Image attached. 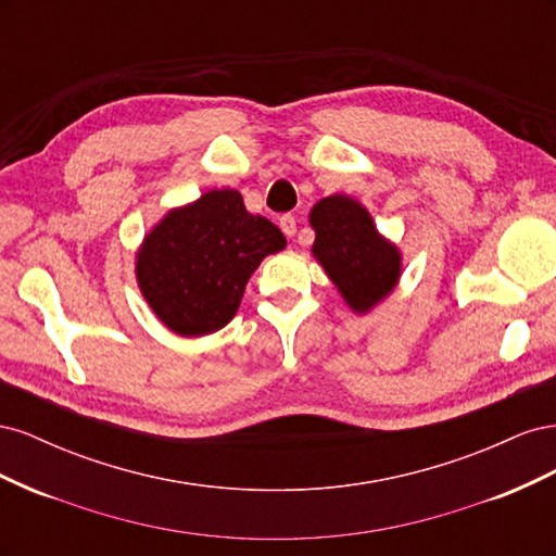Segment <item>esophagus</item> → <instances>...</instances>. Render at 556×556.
Instances as JSON below:
<instances>
[{"instance_id":"obj_1","label":"esophagus","mask_w":556,"mask_h":556,"mask_svg":"<svg viewBox=\"0 0 556 556\" xmlns=\"http://www.w3.org/2000/svg\"><path fill=\"white\" fill-rule=\"evenodd\" d=\"M278 225H280L285 237H294V233H296V217H294L292 213L280 215V217H278Z\"/></svg>"}]
</instances>
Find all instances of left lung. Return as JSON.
Segmentation results:
<instances>
[{
	"label": "left lung",
	"instance_id": "8db88e82",
	"mask_svg": "<svg viewBox=\"0 0 556 556\" xmlns=\"http://www.w3.org/2000/svg\"><path fill=\"white\" fill-rule=\"evenodd\" d=\"M313 255L357 313L371 311L394 290L401 274L399 250L376 231L371 215L345 194L317 201L311 211Z\"/></svg>",
	"mask_w": 556,
	"mask_h": 556
}]
</instances>
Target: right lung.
Segmentation results:
<instances>
[{
  "instance_id": "obj_1",
  "label": "right lung",
  "mask_w": 556,
  "mask_h": 556,
  "mask_svg": "<svg viewBox=\"0 0 556 556\" xmlns=\"http://www.w3.org/2000/svg\"><path fill=\"white\" fill-rule=\"evenodd\" d=\"M285 243L274 223L245 211L237 190H211L148 233L137 257L139 288L172 331L213 333L237 315L260 262Z\"/></svg>"
}]
</instances>
